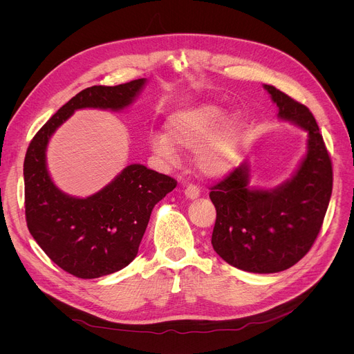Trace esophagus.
<instances>
[{
    "mask_svg": "<svg viewBox=\"0 0 354 354\" xmlns=\"http://www.w3.org/2000/svg\"><path fill=\"white\" fill-rule=\"evenodd\" d=\"M185 196L187 197V198H190V200H194V198H197L198 196H200V189H198V186H196V185H187L186 187H185Z\"/></svg>",
    "mask_w": 354,
    "mask_h": 354,
    "instance_id": "34e87169",
    "label": "esophagus"
}]
</instances>
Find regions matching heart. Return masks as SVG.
Wrapping results in <instances>:
<instances>
[{
  "label": "heart",
  "mask_w": 354,
  "mask_h": 354,
  "mask_svg": "<svg viewBox=\"0 0 354 354\" xmlns=\"http://www.w3.org/2000/svg\"><path fill=\"white\" fill-rule=\"evenodd\" d=\"M225 111L214 104H198L179 109L165 122L167 134L149 136V147L167 161L176 157V147L194 149L197 168L207 176L227 174L236 158L243 130L239 115L224 118Z\"/></svg>",
  "instance_id": "1"
}]
</instances>
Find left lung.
<instances>
[{
  "label": "left lung",
  "instance_id": "obj_1",
  "mask_svg": "<svg viewBox=\"0 0 354 354\" xmlns=\"http://www.w3.org/2000/svg\"><path fill=\"white\" fill-rule=\"evenodd\" d=\"M279 118L308 131V153L297 174L273 190L249 189L243 164L212 186L217 210L212 245L231 266L252 273L286 270L314 245L332 194V160L310 109L265 85Z\"/></svg>",
  "mask_w": 354,
  "mask_h": 354
}]
</instances>
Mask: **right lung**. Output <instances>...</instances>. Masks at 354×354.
<instances>
[{"label":"right lung","mask_w":354,"mask_h":354,"mask_svg":"<svg viewBox=\"0 0 354 354\" xmlns=\"http://www.w3.org/2000/svg\"><path fill=\"white\" fill-rule=\"evenodd\" d=\"M145 80L82 89L32 138L24 162L25 216L29 232L59 268L80 279H96L126 268L137 257L151 212L178 182L133 164L108 186L86 197L67 196L46 168V147L56 129L77 109L120 111L129 106Z\"/></svg>","instance_id":"right-lung-1"}]
</instances>
